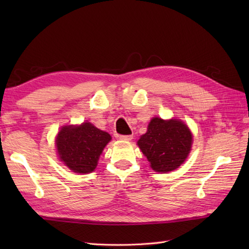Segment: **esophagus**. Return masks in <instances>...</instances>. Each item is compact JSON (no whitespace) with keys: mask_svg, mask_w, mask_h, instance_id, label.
Instances as JSON below:
<instances>
[{"mask_svg":"<svg viewBox=\"0 0 249 249\" xmlns=\"http://www.w3.org/2000/svg\"><path fill=\"white\" fill-rule=\"evenodd\" d=\"M119 138L121 140H124V141H129V140L133 139V136H131V135H121Z\"/></svg>","mask_w":249,"mask_h":249,"instance_id":"esophagus-1","label":"esophagus"}]
</instances>
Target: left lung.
<instances>
[{"label":"left lung","mask_w":249,"mask_h":249,"mask_svg":"<svg viewBox=\"0 0 249 249\" xmlns=\"http://www.w3.org/2000/svg\"><path fill=\"white\" fill-rule=\"evenodd\" d=\"M193 135L183 122L154 118L138 145L153 170L169 172L181 166L189 154Z\"/></svg>","instance_id":"obj_1"}]
</instances>
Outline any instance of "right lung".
Masks as SVG:
<instances>
[{"label": "right lung", "instance_id": "obj_1", "mask_svg": "<svg viewBox=\"0 0 249 249\" xmlns=\"http://www.w3.org/2000/svg\"><path fill=\"white\" fill-rule=\"evenodd\" d=\"M111 140L106 131L91 123L64 126L57 134L55 143L61 160L76 173H89L97 166L104 147Z\"/></svg>", "mask_w": 249, "mask_h": 249}]
</instances>
